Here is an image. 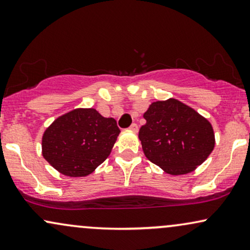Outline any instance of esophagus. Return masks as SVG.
Segmentation results:
<instances>
[{"label":"esophagus","instance_id":"1","mask_svg":"<svg viewBox=\"0 0 250 250\" xmlns=\"http://www.w3.org/2000/svg\"><path fill=\"white\" fill-rule=\"evenodd\" d=\"M128 130H130L131 132H134V133H137V132H138V125L137 124H132Z\"/></svg>","mask_w":250,"mask_h":250}]
</instances>
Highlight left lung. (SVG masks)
Wrapping results in <instances>:
<instances>
[{"label": "left lung", "mask_w": 250, "mask_h": 250, "mask_svg": "<svg viewBox=\"0 0 250 250\" xmlns=\"http://www.w3.org/2000/svg\"><path fill=\"white\" fill-rule=\"evenodd\" d=\"M144 118L139 139L145 155L167 174L193 171L214 148L211 123L175 98L154 102Z\"/></svg>", "instance_id": "obj_1"}]
</instances>
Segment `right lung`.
Wrapping results in <instances>:
<instances>
[{
    "instance_id": "1",
    "label": "right lung",
    "mask_w": 250,
    "mask_h": 250,
    "mask_svg": "<svg viewBox=\"0 0 250 250\" xmlns=\"http://www.w3.org/2000/svg\"><path fill=\"white\" fill-rule=\"evenodd\" d=\"M119 133L113 118H105L92 107L75 109L46 128L42 153L62 175L88 176L110 155Z\"/></svg>"
}]
</instances>
